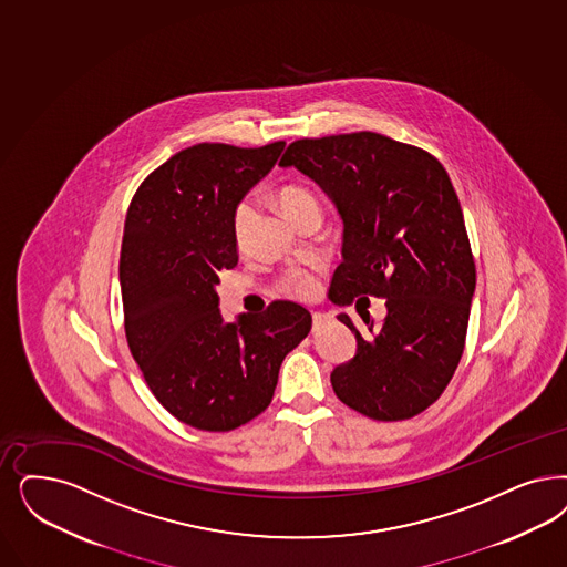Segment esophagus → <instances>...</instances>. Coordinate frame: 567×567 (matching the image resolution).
<instances>
[{"label": "esophagus", "mask_w": 567, "mask_h": 567, "mask_svg": "<svg viewBox=\"0 0 567 567\" xmlns=\"http://www.w3.org/2000/svg\"><path fill=\"white\" fill-rule=\"evenodd\" d=\"M329 320H331V316H329V313L313 312L312 313L313 331H316V329H320V327H322V324H324V322H329Z\"/></svg>", "instance_id": "34e87169"}]
</instances>
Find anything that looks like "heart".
Wrapping results in <instances>:
<instances>
[{"instance_id": "1", "label": "heart", "mask_w": 567, "mask_h": 567, "mask_svg": "<svg viewBox=\"0 0 567 567\" xmlns=\"http://www.w3.org/2000/svg\"><path fill=\"white\" fill-rule=\"evenodd\" d=\"M278 203H280L282 212L289 215V217H293L295 214H299L306 207H318V198L306 186H287V188H282L280 195H278ZM249 214H251V200L249 198L238 200L235 214H233V230H235V235L238 238H240L243 230H245V224L249 219ZM287 285H289V289L293 293L301 295V297H310L316 291V278L310 272L291 274Z\"/></svg>"}]
</instances>
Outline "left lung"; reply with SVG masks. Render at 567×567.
Here are the masks:
<instances>
[{
    "label": "left lung",
    "instance_id": "1",
    "mask_svg": "<svg viewBox=\"0 0 567 567\" xmlns=\"http://www.w3.org/2000/svg\"><path fill=\"white\" fill-rule=\"evenodd\" d=\"M280 165L318 182L343 217L332 301L364 295L367 306L369 297L388 306L379 327L360 310L371 334L339 313L358 350L331 372L337 398L374 421L427 411L461 362L475 291L465 217L444 165L374 132L295 140Z\"/></svg>",
    "mask_w": 567,
    "mask_h": 567
}]
</instances>
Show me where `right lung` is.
<instances>
[{"label":"right lung","instance_id":"1","mask_svg":"<svg viewBox=\"0 0 567 567\" xmlns=\"http://www.w3.org/2000/svg\"><path fill=\"white\" fill-rule=\"evenodd\" d=\"M282 148H184L137 186L125 215L127 346L161 406L196 430L233 431L266 411L285 355L312 329L310 312L285 299L233 324L217 308V274L238 264L235 207Z\"/></svg>","mask_w":567,"mask_h":567}]
</instances>
